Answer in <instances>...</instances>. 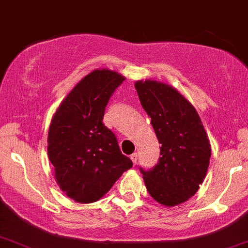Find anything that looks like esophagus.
Returning a JSON list of instances; mask_svg holds the SVG:
<instances>
[{
	"label": "esophagus",
	"mask_w": 248,
	"mask_h": 248,
	"mask_svg": "<svg viewBox=\"0 0 248 248\" xmlns=\"http://www.w3.org/2000/svg\"><path fill=\"white\" fill-rule=\"evenodd\" d=\"M130 158H131V161H133L134 166H136V164H137V160H138L137 153H134V154H131V156H130Z\"/></svg>",
	"instance_id": "34e87169"
}]
</instances>
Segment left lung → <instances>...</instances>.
<instances>
[{"label": "left lung", "mask_w": 248, "mask_h": 248, "mask_svg": "<svg viewBox=\"0 0 248 248\" xmlns=\"http://www.w3.org/2000/svg\"><path fill=\"white\" fill-rule=\"evenodd\" d=\"M135 87L161 144L157 163L140 171L156 202L178 205L199 190L206 176L211 157L209 137L193 105L171 86L140 80Z\"/></svg>", "instance_id": "1"}]
</instances>
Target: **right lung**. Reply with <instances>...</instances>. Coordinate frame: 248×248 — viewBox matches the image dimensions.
I'll return each mask as SVG.
<instances>
[{
	"label": "right lung",
	"mask_w": 248,
	"mask_h": 248,
	"mask_svg": "<svg viewBox=\"0 0 248 248\" xmlns=\"http://www.w3.org/2000/svg\"><path fill=\"white\" fill-rule=\"evenodd\" d=\"M124 77L94 70L82 78L53 115L48 158L65 195L78 203L96 202L133 162L103 124L105 108Z\"/></svg>",
	"instance_id": "right-lung-1"
}]
</instances>
